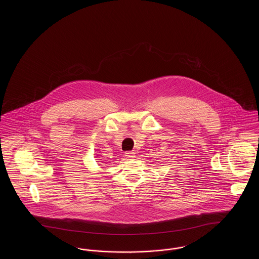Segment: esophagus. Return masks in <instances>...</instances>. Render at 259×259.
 Listing matches in <instances>:
<instances>
[{
  "label": "esophagus",
  "instance_id": "obj_1",
  "mask_svg": "<svg viewBox=\"0 0 259 259\" xmlns=\"http://www.w3.org/2000/svg\"><path fill=\"white\" fill-rule=\"evenodd\" d=\"M125 156L129 159H133L135 157V152L134 151H127V152H125Z\"/></svg>",
  "mask_w": 259,
  "mask_h": 259
}]
</instances>
